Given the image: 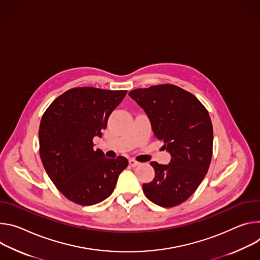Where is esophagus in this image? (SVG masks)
<instances>
[{"label": "esophagus", "instance_id": "1", "mask_svg": "<svg viewBox=\"0 0 260 260\" xmlns=\"http://www.w3.org/2000/svg\"><path fill=\"white\" fill-rule=\"evenodd\" d=\"M129 164H130L132 167H135V166H138V165L140 164V162H138V161H136V160H134V159H130V160H129Z\"/></svg>", "mask_w": 260, "mask_h": 260}]
</instances>
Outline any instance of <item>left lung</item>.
<instances>
[{
  "label": "left lung",
  "instance_id": "1",
  "mask_svg": "<svg viewBox=\"0 0 260 260\" xmlns=\"http://www.w3.org/2000/svg\"><path fill=\"white\" fill-rule=\"evenodd\" d=\"M129 96L147 113L155 136L171 155L168 164L155 161L152 182L142 185L152 203L172 208L187 200L209 170L213 153V125L206 107L175 84L136 89Z\"/></svg>",
  "mask_w": 260,
  "mask_h": 260
}]
</instances>
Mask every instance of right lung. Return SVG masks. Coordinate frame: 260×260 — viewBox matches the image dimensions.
Masks as SVG:
<instances>
[{"label":"right lung","mask_w":260,"mask_h":260,"mask_svg":"<svg viewBox=\"0 0 260 260\" xmlns=\"http://www.w3.org/2000/svg\"><path fill=\"white\" fill-rule=\"evenodd\" d=\"M127 91L70 89L45 110L39 127L40 158L48 177L67 199L80 206L101 203L113 192L128 160L94 150L110 113Z\"/></svg>","instance_id":"right-lung-1"}]
</instances>
